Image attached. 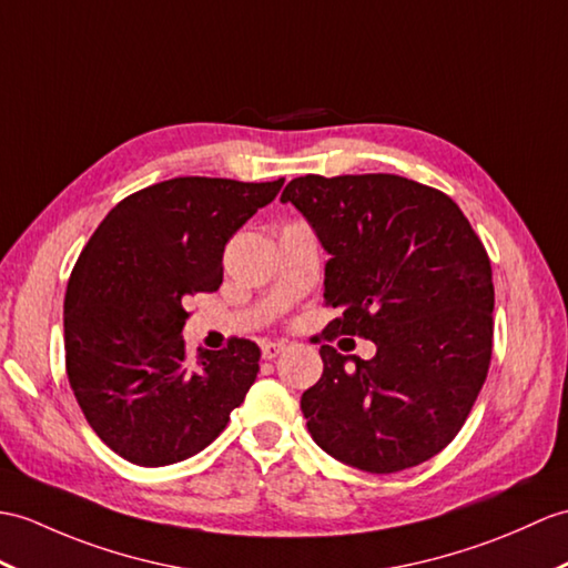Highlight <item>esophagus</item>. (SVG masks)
I'll return each mask as SVG.
<instances>
[{
  "label": "esophagus",
  "mask_w": 568,
  "mask_h": 568,
  "mask_svg": "<svg viewBox=\"0 0 568 568\" xmlns=\"http://www.w3.org/2000/svg\"><path fill=\"white\" fill-rule=\"evenodd\" d=\"M285 351V344H278V341H263L261 344V355L266 361L275 358V355H281Z\"/></svg>",
  "instance_id": "obj_1"
}]
</instances>
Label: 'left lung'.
I'll use <instances>...</instances> for the list:
<instances>
[{
  "mask_svg": "<svg viewBox=\"0 0 568 568\" xmlns=\"http://www.w3.org/2000/svg\"><path fill=\"white\" fill-rule=\"evenodd\" d=\"M324 252L326 336H363L373 361L322 346L300 406L338 463L392 474L426 463L467 420L489 373L491 261L453 197L394 174L300 176L285 186Z\"/></svg>",
  "mask_w": 568,
  "mask_h": 568,
  "instance_id": "obj_1",
  "label": "left lung"
}]
</instances>
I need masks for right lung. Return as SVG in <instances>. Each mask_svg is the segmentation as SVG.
Returning a JSON list of instances; mask_svg holds the SVG:
<instances>
[{
	"label": "right lung",
	"instance_id": "1",
	"mask_svg": "<svg viewBox=\"0 0 568 568\" xmlns=\"http://www.w3.org/2000/svg\"><path fill=\"white\" fill-rule=\"evenodd\" d=\"M285 179L179 176L118 203L79 254L64 295V361L77 404L113 453L140 467L189 459L224 430L258 373L254 341L183 344L186 302L222 283L230 236Z\"/></svg>",
	"mask_w": 568,
	"mask_h": 568
}]
</instances>
